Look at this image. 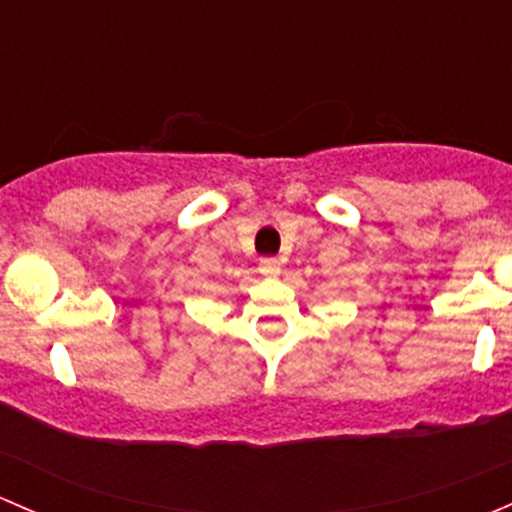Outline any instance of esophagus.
<instances>
[{"label":"esophagus","instance_id":"esophagus-1","mask_svg":"<svg viewBox=\"0 0 512 512\" xmlns=\"http://www.w3.org/2000/svg\"><path fill=\"white\" fill-rule=\"evenodd\" d=\"M258 271H261L263 276H278V273H281V261H278V258H263Z\"/></svg>","mask_w":512,"mask_h":512}]
</instances>
